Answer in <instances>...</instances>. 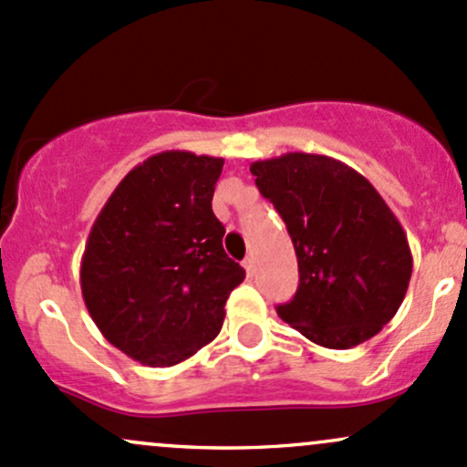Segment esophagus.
I'll return each instance as SVG.
<instances>
[{"label": "esophagus", "instance_id": "esophagus-1", "mask_svg": "<svg viewBox=\"0 0 467 467\" xmlns=\"http://www.w3.org/2000/svg\"><path fill=\"white\" fill-rule=\"evenodd\" d=\"M243 267L247 269V274H249V275H254V272H255L254 258H244V260H243Z\"/></svg>", "mask_w": 467, "mask_h": 467}]
</instances>
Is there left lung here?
<instances>
[{
  "label": "left lung",
  "mask_w": 467,
  "mask_h": 467,
  "mask_svg": "<svg viewBox=\"0 0 467 467\" xmlns=\"http://www.w3.org/2000/svg\"><path fill=\"white\" fill-rule=\"evenodd\" d=\"M249 169L298 258V289L275 307L280 318L329 349L379 334L412 275L408 235L380 193L352 167L318 153H285Z\"/></svg>",
  "instance_id": "obj_1"
}]
</instances>
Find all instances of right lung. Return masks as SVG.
Listing matches in <instances>:
<instances>
[{
    "label": "right lung",
    "mask_w": 467,
    "mask_h": 467,
    "mask_svg": "<svg viewBox=\"0 0 467 467\" xmlns=\"http://www.w3.org/2000/svg\"><path fill=\"white\" fill-rule=\"evenodd\" d=\"M223 158L162 151L133 167L95 218L79 285L93 323L119 352L171 368L212 343L244 269L213 215Z\"/></svg>",
    "instance_id": "1"
}]
</instances>
